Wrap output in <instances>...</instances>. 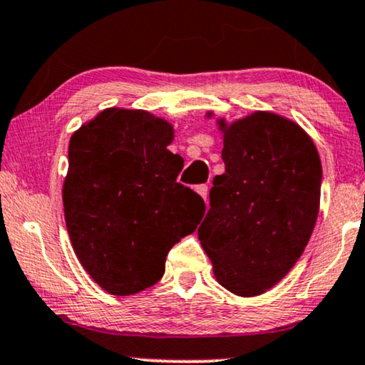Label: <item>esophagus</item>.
I'll return each instance as SVG.
<instances>
[{"mask_svg":"<svg viewBox=\"0 0 365 365\" xmlns=\"http://www.w3.org/2000/svg\"><path fill=\"white\" fill-rule=\"evenodd\" d=\"M195 190H197V194H199V195L202 197V199L207 200V194H209L207 185H199V187H195Z\"/></svg>","mask_w":365,"mask_h":365,"instance_id":"34e87169","label":"esophagus"}]
</instances>
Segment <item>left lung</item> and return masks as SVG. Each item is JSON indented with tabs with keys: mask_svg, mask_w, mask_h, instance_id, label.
Returning <instances> with one entry per match:
<instances>
[{
	"mask_svg": "<svg viewBox=\"0 0 365 365\" xmlns=\"http://www.w3.org/2000/svg\"><path fill=\"white\" fill-rule=\"evenodd\" d=\"M217 124L226 171L212 180L199 240L217 282L252 297L280 282L304 252L319 210L322 161L313 139L277 113Z\"/></svg>",
	"mask_w": 365,
	"mask_h": 365,
	"instance_id": "8db88e82",
	"label": "left lung"
}]
</instances>
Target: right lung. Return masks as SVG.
Masks as SVG:
<instances>
[{"label":"right lung","mask_w":365,"mask_h":365,"mask_svg":"<svg viewBox=\"0 0 365 365\" xmlns=\"http://www.w3.org/2000/svg\"><path fill=\"white\" fill-rule=\"evenodd\" d=\"M173 125L146 110L107 108L69 140L64 217L78 260L100 287L130 296L165 274L166 255L195 231L199 194L177 182Z\"/></svg>","instance_id":"add662e5"}]
</instances>
